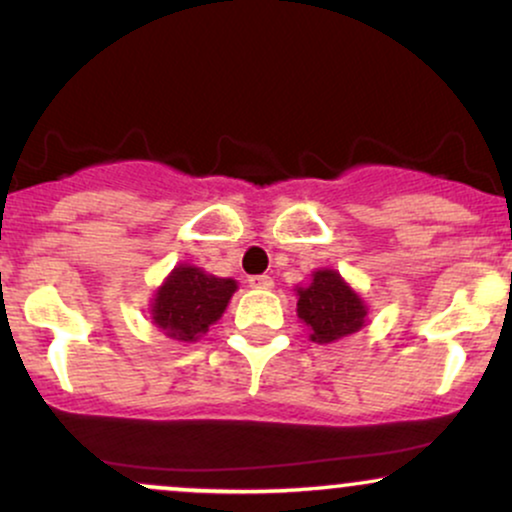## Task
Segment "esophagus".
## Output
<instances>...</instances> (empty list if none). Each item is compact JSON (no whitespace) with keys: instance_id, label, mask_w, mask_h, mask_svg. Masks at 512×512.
<instances>
[{"instance_id":"1","label":"esophagus","mask_w":512,"mask_h":512,"mask_svg":"<svg viewBox=\"0 0 512 512\" xmlns=\"http://www.w3.org/2000/svg\"><path fill=\"white\" fill-rule=\"evenodd\" d=\"M248 284L252 286V289H272L274 286V279L272 276H267V274H257V276H250L248 279Z\"/></svg>"}]
</instances>
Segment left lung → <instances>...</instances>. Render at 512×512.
<instances>
[{"label":"left lung","mask_w":512,"mask_h":512,"mask_svg":"<svg viewBox=\"0 0 512 512\" xmlns=\"http://www.w3.org/2000/svg\"><path fill=\"white\" fill-rule=\"evenodd\" d=\"M296 296L298 320L317 344H332L366 325V303L334 269H317L308 286H298Z\"/></svg>","instance_id":"8db88e82"}]
</instances>
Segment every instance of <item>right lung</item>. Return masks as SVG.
Returning <instances> with one entry per match:
<instances>
[{"mask_svg": "<svg viewBox=\"0 0 512 512\" xmlns=\"http://www.w3.org/2000/svg\"><path fill=\"white\" fill-rule=\"evenodd\" d=\"M233 279L207 274L195 264H178L151 298V320L178 342H197L223 315L236 293Z\"/></svg>", "mask_w": 512, "mask_h": 512, "instance_id": "obj_1", "label": "right lung"}]
</instances>
